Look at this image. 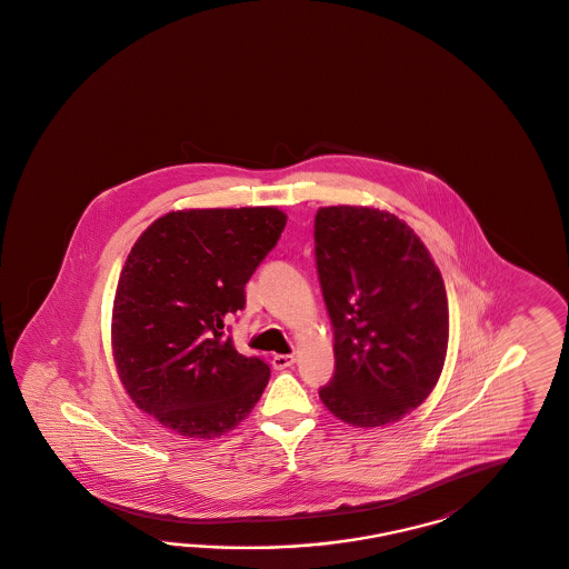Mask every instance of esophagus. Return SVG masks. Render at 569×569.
Wrapping results in <instances>:
<instances>
[{"label": "esophagus", "mask_w": 569, "mask_h": 569, "mask_svg": "<svg viewBox=\"0 0 569 569\" xmlns=\"http://www.w3.org/2000/svg\"><path fill=\"white\" fill-rule=\"evenodd\" d=\"M296 357L295 355H274L273 368L274 370H286V368H290V366H295Z\"/></svg>", "instance_id": "34e87169"}]
</instances>
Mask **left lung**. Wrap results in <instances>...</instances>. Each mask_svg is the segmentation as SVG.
<instances>
[{"mask_svg":"<svg viewBox=\"0 0 569 569\" xmlns=\"http://www.w3.org/2000/svg\"><path fill=\"white\" fill-rule=\"evenodd\" d=\"M315 260L336 357L323 406L359 429L401 420L448 353V295L427 246L387 210L330 206L315 216Z\"/></svg>","mask_w":569,"mask_h":569,"instance_id":"left-lung-1","label":"left lung"}]
</instances>
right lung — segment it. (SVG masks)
<instances>
[{
	"mask_svg": "<svg viewBox=\"0 0 569 569\" xmlns=\"http://www.w3.org/2000/svg\"><path fill=\"white\" fill-rule=\"evenodd\" d=\"M286 220L262 206L177 210L132 246L113 300V359L130 399L166 429L214 439L254 410L271 370L222 333Z\"/></svg>",
	"mask_w": 569,
	"mask_h": 569,
	"instance_id": "add662e5",
	"label": "right lung"
}]
</instances>
